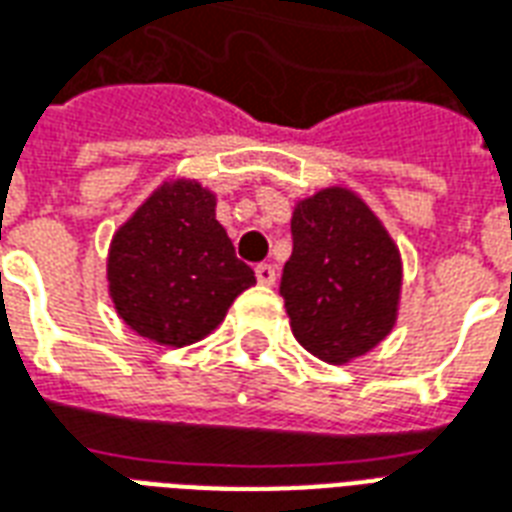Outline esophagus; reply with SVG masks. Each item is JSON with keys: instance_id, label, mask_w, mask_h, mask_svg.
I'll return each instance as SVG.
<instances>
[{"instance_id": "esophagus-1", "label": "esophagus", "mask_w": 512, "mask_h": 512, "mask_svg": "<svg viewBox=\"0 0 512 512\" xmlns=\"http://www.w3.org/2000/svg\"><path fill=\"white\" fill-rule=\"evenodd\" d=\"M255 276L260 285H274L276 282V268L271 266V263H260V266L255 268Z\"/></svg>"}]
</instances>
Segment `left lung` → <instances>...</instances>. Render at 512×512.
<instances>
[{"instance_id": "left-lung-1", "label": "left lung", "mask_w": 512, "mask_h": 512, "mask_svg": "<svg viewBox=\"0 0 512 512\" xmlns=\"http://www.w3.org/2000/svg\"><path fill=\"white\" fill-rule=\"evenodd\" d=\"M293 255L279 293L295 339L320 361L347 363L391 333L401 257L355 192L320 189L293 211Z\"/></svg>"}]
</instances>
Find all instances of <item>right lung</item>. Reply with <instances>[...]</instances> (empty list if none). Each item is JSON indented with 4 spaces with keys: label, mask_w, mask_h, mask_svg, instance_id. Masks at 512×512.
<instances>
[{
    "label": "right lung",
    "mask_w": 512,
    "mask_h": 512,
    "mask_svg": "<svg viewBox=\"0 0 512 512\" xmlns=\"http://www.w3.org/2000/svg\"><path fill=\"white\" fill-rule=\"evenodd\" d=\"M255 285L198 181H165L116 230L108 287L116 312L151 342L184 347L208 336Z\"/></svg>",
    "instance_id": "add662e5"
}]
</instances>
